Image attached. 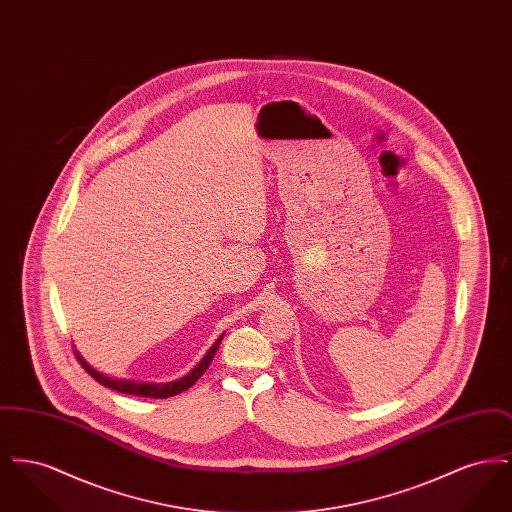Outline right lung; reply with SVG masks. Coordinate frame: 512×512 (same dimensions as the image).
I'll return each mask as SVG.
<instances>
[{"mask_svg":"<svg viewBox=\"0 0 512 512\" xmlns=\"http://www.w3.org/2000/svg\"><path fill=\"white\" fill-rule=\"evenodd\" d=\"M224 338V334H220L217 341L209 347V351L203 355V359L197 363V365L182 378L178 380H172V382H165V384H153V382H132V380H121V378H113V376H107L103 372L96 370L94 366L90 365L82 355L80 351H76L78 359H80V365L84 366L92 378H96L101 386L105 388H111V390L121 391V393H128V395H138V397H153V399H167L172 395H178L182 391L192 388L195 382L199 380V376L207 370V366L211 365L217 349H219L220 341Z\"/></svg>","mask_w":512,"mask_h":512,"instance_id":"obj_1","label":"right lung"}]
</instances>
